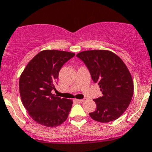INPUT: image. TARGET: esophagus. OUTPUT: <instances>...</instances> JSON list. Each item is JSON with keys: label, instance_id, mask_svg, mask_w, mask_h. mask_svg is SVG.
<instances>
[{"label": "esophagus", "instance_id": "1", "mask_svg": "<svg viewBox=\"0 0 152 152\" xmlns=\"http://www.w3.org/2000/svg\"><path fill=\"white\" fill-rule=\"evenodd\" d=\"M76 102H78V103H83L84 101V99H82V100H78V99H76L75 100Z\"/></svg>", "mask_w": 152, "mask_h": 152}]
</instances>
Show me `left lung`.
Instances as JSON below:
<instances>
[{
    "mask_svg": "<svg viewBox=\"0 0 152 152\" xmlns=\"http://www.w3.org/2000/svg\"><path fill=\"white\" fill-rule=\"evenodd\" d=\"M76 56L86 66L103 94L94 100L96 110L89 113L91 118L100 122L117 120L129 106L134 92L127 67L118 56L107 50L84 51Z\"/></svg>",
    "mask_w": 152,
    "mask_h": 152,
    "instance_id": "obj_1",
    "label": "left lung"
}]
</instances>
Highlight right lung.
Instances as JSON below:
<instances>
[{
  "instance_id": "obj_1",
  "label": "right lung",
  "mask_w": 152,
  "mask_h": 152,
  "mask_svg": "<svg viewBox=\"0 0 152 152\" xmlns=\"http://www.w3.org/2000/svg\"><path fill=\"white\" fill-rule=\"evenodd\" d=\"M74 53L45 50L38 53L24 69L19 81L21 100L34 121L46 127H56L68 118L73 101L52 94L63 65Z\"/></svg>"
}]
</instances>
